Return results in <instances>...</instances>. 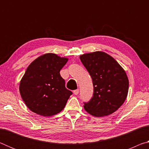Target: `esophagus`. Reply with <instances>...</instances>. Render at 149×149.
<instances>
[{"instance_id":"34e87169","label":"esophagus","mask_w":149,"mask_h":149,"mask_svg":"<svg viewBox=\"0 0 149 149\" xmlns=\"http://www.w3.org/2000/svg\"><path fill=\"white\" fill-rule=\"evenodd\" d=\"M74 95H78V93H79V89H75V90H74Z\"/></svg>"}]
</instances>
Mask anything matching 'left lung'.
<instances>
[{"mask_svg":"<svg viewBox=\"0 0 149 149\" xmlns=\"http://www.w3.org/2000/svg\"><path fill=\"white\" fill-rule=\"evenodd\" d=\"M81 61L93 80L94 92L84 108L96 117L108 116L124 102L129 89V80L116 60L104 52L81 55Z\"/></svg>","mask_w":149,"mask_h":149,"instance_id":"obj_1","label":"left lung"}]
</instances>
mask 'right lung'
Listing matches in <instances>:
<instances>
[{"label": "right lung", "mask_w": 149, "mask_h": 149, "mask_svg": "<svg viewBox=\"0 0 149 149\" xmlns=\"http://www.w3.org/2000/svg\"><path fill=\"white\" fill-rule=\"evenodd\" d=\"M68 58L53 53L45 54L27 67L19 84V93L30 110L51 116L64 109L72 95L65 87L60 71Z\"/></svg>", "instance_id": "1"}]
</instances>
